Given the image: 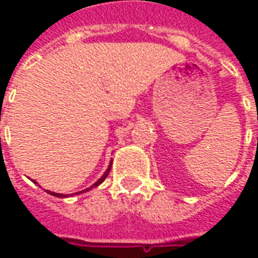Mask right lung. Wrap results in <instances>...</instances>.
I'll return each instance as SVG.
<instances>
[{
  "instance_id": "right-lung-1",
  "label": "right lung",
  "mask_w": 258,
  "mask_h": 258,
  "mask_svg": "<svg viewBox=\"0 0 258 258\" xmlns=\"http://www.w3.org/2000/svg\"><path fill=\"white\" fill-rule=\"evenodd\" d=\"M110 168H112V160H110V163H109V166H107V170H106V171L103 173V175H102L101 178H99V179H98V181H96L95 184L91 185L90 188H85V189L80 190V192H76V194H74V195L84 194V192H88V190H91V189H92V188H96V186H99V185H101L102 182L105 181V178H106V177H107V174H109V171H110ZM34 184H37L36 181H34ZM47 192H48V194H49V195H52V196H56V198H68V196H69V195H63V194H55V192H51V190H47Z\"/></svg>"
}]
</instances>
